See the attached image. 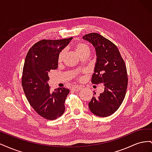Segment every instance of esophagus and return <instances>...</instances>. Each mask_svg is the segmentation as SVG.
I'll list each match as a JSON object with an SVG mask.
<instances>
[{
	"mask_svg": "<svg viewBox=\"0 0 152 152\" xmlns=\"http://www.w3.org/2000/svg\"><path fill=\"white\" fill-rule=\"evenodd\" d=\"M80 89H81V87H79V86L73 87H72V91H75V92H77V91H79Z\"/></svg>",
	"mask_w": 152,
	"mask_h": 152,
	"instance_id": "obj_1",
	"label": "esophagus"
}]
</instances>
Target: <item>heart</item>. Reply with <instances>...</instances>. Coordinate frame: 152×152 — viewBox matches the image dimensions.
Returning <instances> with one entry per match:
<instances>
[{
  "label": "heart",
  "instance_id": "1",
  "mask_svg": "<svg viewBox=\"0 0 152 152\" xmlns=\"http://www.w3.org/2000/svg\"><path fill=\"white\" fill-rule=\"evenodd\" d=\"M75 50L80 57H82L85 55H89L90 53V48L88 45L86 43L79 42L75 45ZM64 56H65V50L59 53L58 56V62H62Z\"/></svg>",
  "mask_w": 152,
  "mask_h": 152
}]
</instances>
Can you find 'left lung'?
Wrapping results in <instances>:
<instances>
[{"label":"left lung","instance_id":"1","mask_svg":"<svg viewBox=\"0 0 152 152\" xmlns=\"http://www.w3.org/2000/svg\"><path fill=\"white\" fill-rule=\"evenodd\" d=\"M82 38L92 44L96 53L92 83H103L104 87L98 96H94V91L89 108L96 115L108 117L117 111L126 96L128 79L125 62L116 45L102 35L91 33Z\"/></svg>","mask_w":152,"mask_h":152}]
</instances>
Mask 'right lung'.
I'll return each mask as SVG.
<instances>
[{
    "label": "right lung",
    "instance_id": "obj_1",
    "mask_svg": "<svg viewBox=\"0 0 152 152\" xmlns=\"http://www.w3.org/2000/svg\"><path fill=\"white\" fill-rule=\"evenodd\" d=\"M72 37L42 40L26 54L23 69L22 87L27 100L35 111L48 120H54L65 112V102L70 90L59 87L50 91L49 72L58 66V56Z\"/></svg>",
    "mask_w": 152,
    "mask_h": 152
}]
</instances>
